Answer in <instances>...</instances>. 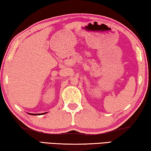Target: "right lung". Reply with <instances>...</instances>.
I'll list each match as a JSON object with an SVG mask.
<instances>
[{"label": "right lung", "instance_id": "add662e5", "mask_svg": "<svg viewBox=\"0 0 151 151\" xmlns=\"http://www.w3.org/2000/svg\"><path fill=\"white\" fill-rule=\"evenodd\" d=\"M45 113H43V114H44ZM32 114V115H37V114Z\"/></svg>", "mask_w": 151, "mask_h": 151}]
</instances>
